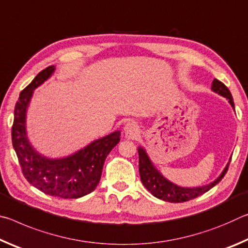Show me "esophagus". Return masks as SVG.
Masks as SVG:
<instances>
[{"mask_svg": "<svg viewBox=\"0 0 248 248\" xmlns=\"http://www.w3.org/2000/svg\"><path fill=\"white\" fill-rule=\"evenodd\" d=\"M124 132L128 139H137L140 134L139 125L137 124V123H134V121H129V123L124 124Z\"/></svg>", "mask_w": 248, "mask_h": 248, "instance_id": "34e87169", "label": "esophagus"}]
</instances>
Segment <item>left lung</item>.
I'll list each match as a JSON object with an SVG mask.
<instances>
[{
  "label": "left lung",
  "mask_w": 248,
  "mask_h": 248,
  "mask_svg": "<svg viewBox=\"0 0 248 248\" xmlns=\"http://www.w3.org/2000/svg\"><path fill=\"white\" fill-rule=\"evenodd\" d=\"M211 90L215 93L223 96V97L228 99L230 105L234 109L232 94H231V92L223 83L220 82L219 79L215 78L212 81ZM138 152H139V171L142 184L144 185V187L154 197H156V198L161 200L169 201V202H184V201L195 199L197 197L203 195L204 192H207L212 187H215L217 184L220 183V180L224 177L226 171H228V167L231 162L230 157L229 163L224 167V170H222L219 177L213 180L212 183L199 187H182L170 182L169 179L165 178L161 174V171L154 166L153 162L151 161V158L149 157L144 148L139 146L138 148Z\"/></svg>",
  "instance_id": "left-lung-1"
}]
</instances>
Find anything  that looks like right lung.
Wrapping results in <instances>:
<instances>
[{
  "instance_id": "obj_1",
  "label": "right lung",
  "mask_w": 248,
  "mask_h": 248,
  "mask_svg": "<svg viewBox=\"0 0 248 248\" xmlns=\"http://www.w3.org/2000/svg\"><path fill=\"white\" fill-rule=\"evenodd\" d=\"M54 71V65L46 68L19 94L14 109L12 142L29 184L49 196L77 199L91 194L97 187L105 159L119 143L120 131L117 130L99 138L73 154L60 158L47 157L33 148L27 136V109L33 91L47 81Z\"/></svg>"
}]
</instances>
